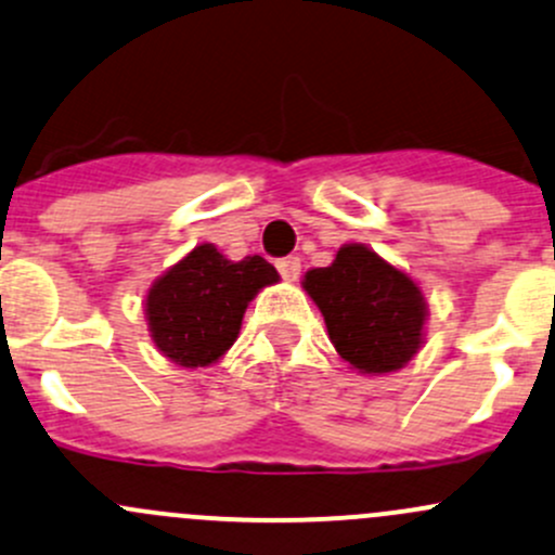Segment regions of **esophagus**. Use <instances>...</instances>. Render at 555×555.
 I'll use <instances>...</instances> for the list:
<instances>
[{
	"label": "esophagus",
	"mask_w": 555,
	"mask_h": 555,
	"mask_svg": "<svg viewBox=\"0 0 555 555\" xmlns=\"http://www.w3.org/2000/svg\"><path fill=\"white\" fill-rule=\"evenodd\" d=\"M276 268H279V273H282V279H287V282H295V279L300 276V258L289 255V258L279 260Z\"/></svg>",
	"instance_id": "obj_1"
}]
</instances>
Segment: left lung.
I'll return each mask as SVG.
<instances>
[{
	"mask_svg": "<svg viewBox=\"0 0 555 555\" xmlns=\"http://www.w3.org/2000/svg\"><path fill=\"white\" fill-rule=\"evenodd\" d=\"M302 289L322 311L335 351L361 375L401 370L423 348V289L364 244H346L332 266L311 268Z\"/></svg>",
	"mask_w": 555,
	"mask_h": 555,
	"instance_id": "obj_1",
	"label": "left lung"
}]
</instances>
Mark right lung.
Here are the masks:
<instances>
[{
  "label": "right lung",
  "mask_w": 555,
  "mask_h": 555,
  "mask_svg": "<svg viewBox=\"0 0 555 555\" xmlns=\"http://www.w3.org/2000/svg\"><path fill=\"white\" fill-rule=\"evenodd\" d=\"M276 282V268L260 255L233 262L215 244H199L151 284L145 297L151 340L189 370L215 364L238 337L249 300Z\"/></svg>",
  "instance_id": "obj_1"
}]
</instances>
